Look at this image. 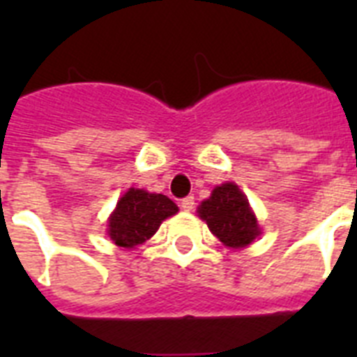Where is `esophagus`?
<instances>
[{
  "label": "esophagus",
  "instance_id": "34e87169",
  "mask_svg": "<svg viewBox=\"0 0 357 357\" xmlns=\"http://www.w3.org/2000/svg\"><path fill=\"white\" fill-rule=\"evenodd\" d=\"M181 207L184 211H193L195 209V198L193 197H185L184 200L181 202Z\"/></svg>",
  "mask_w": 357,
  "mask_h": 357
}]
</instances>
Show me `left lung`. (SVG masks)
Segmentation results:
<instances>
[{"label": "left lung", "instance_id": "8db88e82", "mask_svg": "<svg viewBox=\"0 0 357 357\" xmlns=\"http://www.w3.org/2000/svg\"><path fill=\"white\" fill-rule=\"evenodd\" d=\"M198 216L229 248H245L261 234L259 223L247 197L234 182L216 185L207 200L198 206Z\"/></svg>", "mask_w": 357, "mask_h": 357}]
</instances>
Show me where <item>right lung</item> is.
Returning a JSON list of instances; mask_svg holds the SVG:
<instances>
[{"label": "right lung", "mask_w": 357, "mask_h": 357, "mask_svg": "<svg viewBox=\"0 0 357 357\" xmlns=\"http://www.w3.org/2000/svg\"><path fill=\"white\" fill-rule=\"evenodd\" d=\"M176 213L178 207L166 195L130 188L110 214L107 232L118 247L134 248L150 239L160 223Z\"/></svg>", "instance_id": "right-lung-1"}]
</instances>
